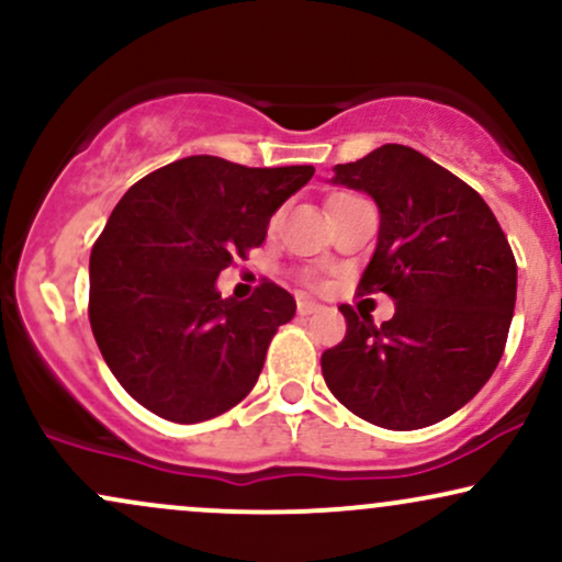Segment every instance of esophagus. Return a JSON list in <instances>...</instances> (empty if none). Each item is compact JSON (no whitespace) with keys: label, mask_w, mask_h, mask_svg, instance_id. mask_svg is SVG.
<instances>
[{"label":"esophagus","mask_w":562,"mask_h":562,"mask_svg":"<svg viewBox=\"0 0 562 562\" xmlns=\"http://www.w3.org/2000/svg\"><path fill=\"white\" fill-rule=\"evenodd\" d=\"M317 312H322L319 303H314L308 299H299V314H301V317H308V314H317Z\"/></svg>","instance_id":"esophagus-1"}]
</instances>
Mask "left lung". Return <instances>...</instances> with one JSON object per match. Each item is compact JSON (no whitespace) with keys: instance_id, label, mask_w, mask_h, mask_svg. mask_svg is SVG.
<instances>
[{"instance_id":"obj_1","label":"left lung","mask_w":562,"mask_h":562,"mask_svg":"<svg viewBox=\"0 0 562 562\" xmlns=\"http://www.w3.org/2000/svg\"><path fill=\"white\" fill-rule=\"evenodd\" d=\"M330 182L375 200L378 245L359 288L389 293L396 314L375 327L340 306L346 338L322 353L327 389L380 428L454 415L505 351L518 290L505 232L473 187L404 145L338 164Z\"/></svg>"}]
</instances>
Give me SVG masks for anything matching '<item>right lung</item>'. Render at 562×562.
I'll return each mask as SVG.
<instances>
[{
	"label": "right lung",
	"instance_id": "right-lung-1",
	"mask_svg": "<svg viewBox=\"0 0 562 562\" xmlns=\"http://www.w3.org/2000/svg\"><path fill=\"white\" fill-rule=\"evenodd\" d=\"M312 177V166L190 156L119 200L89 259V322L105 364L145 409L190 425L248 396L295 301L274 282L248 301L222 299L216 277L263 243L274 211Z\"/></svg>",
	"mask_w": 562,
	"mask_h": 562
}]
</instances>
